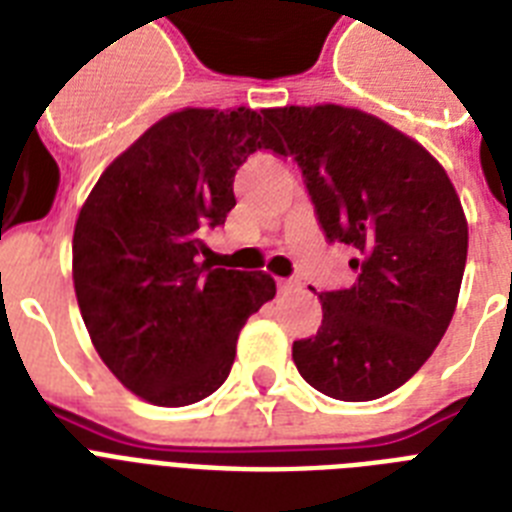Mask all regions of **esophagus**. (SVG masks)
Segmentation results:
<instances>
[{
    "label": "esophagus",
    "instance_id": "34e87169",
    "mask_svg": "<svg viewBox=\"0 0 512 512\" xmlns=\"http://www.w3.org/2000/svg\"><path fill=\"white\" fill-rule=\"evenodd\" d=\"M277 288H280V290H296L298 282L296 280H282V277H280V280H277Z\"/></svg>",
    "mask_w": 512,
    "mask_h": 512
}]
</instances>
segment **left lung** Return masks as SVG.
<instances>
[{
  "instance_id": "8db88e82",
  "label": "left lung",
  "mask_w": 512,
  "mask_h": 512,
  "mask_svg": "<svg viewBox=\"0 0 512 512\" xmlns=\"http://www.w3.org/2000/svg\"><path fill=\"white\" fill-rule=\"evenodd\" d=\"M267 118L327 240L357 248V282L320 293L322 325L293 341V362L325 396L380 399L425 365L452 322L468 259L460 195L420 142L365 110L285 105Z\"/></svg>"
}]
</instances>
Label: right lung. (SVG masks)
<instances>
[{
	"mask_svg": "<svg viewBox=\"0 0 512 512\" xmlns=\"http://www.w3.org/2000/svg\"><path fill=\"white\" fill-rule=\"evenodd\" d=\"M256 150L285 153L267 110H177L126 147L81 206V317L108 370L145 402L187 407L214 394L245 320L275 298L267 272L198 259L203 235L235 206V171Z\"/></svg>",
	"mask_w": 512,
	"mask_h": 512,
	"instance_id": "right-lung-1",
	"label": "right lung"
}]
</instances>
